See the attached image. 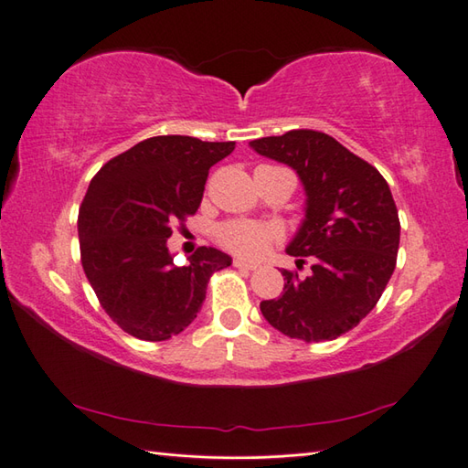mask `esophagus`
Masks as SVG:
<instances>
[{
	"mask_svg": "<svg viewBox=\"0 0 468 468\" xmlns=\"http://www.w3.org/2000/svg\"><path fill=\"white\" fill-rule=\"evenodd\" d=\"M234 267L236 269H246V271H257L259 269V262L244 261V259H234Z\"/></svg>",
	"mask_w": 468,
	"mask_h": 468,
	"instance_id": "34e87169",
	"label": "esophagus"
}]
</instances>
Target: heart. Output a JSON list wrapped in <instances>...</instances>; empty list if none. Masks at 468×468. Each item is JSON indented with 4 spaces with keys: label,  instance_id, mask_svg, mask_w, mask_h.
<instances>
[{
    "label": "heart",
    "instance_id": "b5f03b06",
    "mask_svg": "<svg viewBox=\"0 0 468 468\" xmlns=\"http://www.w3.org/2000/svg\"><path fill=\"white\" fill-rule=\"evenodd\" d=\"M279 238V230L271 224L254 222V219H234L218 228V240L242 257L257 259L271 249Z\"/></svg>",
    "mask_w": 468,
    "mask_h": 468
}]
</instances>
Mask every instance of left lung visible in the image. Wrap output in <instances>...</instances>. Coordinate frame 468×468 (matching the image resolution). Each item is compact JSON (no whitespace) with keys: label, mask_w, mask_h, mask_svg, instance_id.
I'll return each mask as SVG.
<instances>
[{"label":"left lung","mask_w":468,"mask_h":468,"mask_svg":"<svg viewBox=\"0 0 468 468\" xmlns=\"http://www.w3.org/2000/svg\"><path fill=\"white\" fill-rule=\"evenodd\" d=\"M261 156L297 173L305 216L285 249L312 272L283 271V293L261 302L272 328L305 342L336 340L377 305L393 275L399 216L383 175L315 130L252 140Z\"/></svg>","instance_id":"obj_1"}]
</instances>
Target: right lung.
Returning a JSON list of instances; mask_svg holds the SVG:
<instances>
[{
	"label": "right lung",
	"instance_id": "obj_1",
	"mask_svg": "<svg viewBox=\"0 0 468 468\" xmlns=\"http://www.w3.org/2000/svg\"><path fill=\"white\" fill-rule=\"evenodd\" d=\"M236 143L154 136L105 163L79 209V246L101 307L130 336L161 342L183 332L206 302L226 252L201 246L187 267L169 252L173 226L197 211L207 173Z\"/></svg>",
	"mask_w": 468,
	"mask_h": 468
}]
</instances>
